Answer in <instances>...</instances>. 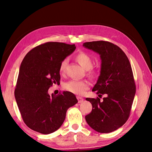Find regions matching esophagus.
Wrapping results in <instances>:
<instances>
[{"label": "esophagus", "instance_id": "esophagus-1", "mask_svg": "<svg viewBox=\"0 0 152 152\" xmlns=\"http://www.w3.org/2000/svg\"><path fill=\"white\" fill-rule=\"evenodd\" d=\"M77 99H78V102L79 103L83 102V101H84V99L82 97H80V96H77Z\"/></svg>", "mask_w": 152, "mask_h": 152}]
</instances>
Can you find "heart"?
<instances>
[{
  "instance_id": "heart-1",
  "label": "heart",
  "mask_w": 152,
  "mask_h": 152,
  "mask_svg": "<svg viewBox=\"0 0 152 152\" xmlns=\"http://www.w3.org/2000/svg\"><path fill=\"white\" fill-rule=\"evenodd\" d=\"M76 61L79 63L80 66L85 70H89L93 66V61L89 54L84 52H79L76 54L75 57ZM67 64V59H63L60 62L59 66V71L61 73H64L65 72V68ZM90 74L93 75V70H91ZM89 84L86 81L79 80H71L64 85V87L66 90L76 94H84L86 91L89 89Z\"/></svg>"
}]
</instances>
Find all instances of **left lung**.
Instances as JSON below:
<instances>
[{
	"label": "left lung",
	"instance_id": "left-lung-1",
	"mask_svg": "<svg viewBox=\"0 0 152 152\" xmlns=\"http://www.w3.org/2000/svg\"><path fill=\"white\" fill-rule=\"evenodd\" d=\"M83 45L100 55V75L93 91L99 98L105 96L101 102L98 97L86 99L93 106L86 121L96 131L111 132L122 126L129 117L136 93L131 65L126 54L113 43L99 40Z\"/></svg>",
	"mask_w": 152,
	"mask_h": 152
}]
</instances>
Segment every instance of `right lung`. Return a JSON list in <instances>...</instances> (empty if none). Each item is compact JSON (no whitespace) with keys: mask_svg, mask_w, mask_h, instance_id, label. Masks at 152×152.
Returning a JSON list of instances; mask_svg holds the SVG:
<instances>
[{"mask_svg":"<svg viewBox=\"0 0 152 152\" xmlns=\"http://www.w3.org/2000/svg\"><path fill=\"white\" fill-rule=\"evenodd\" d=\"M75 48V44L45 42L30 50L22 61L15 96L23 120L31 129L44 134L56 131L67 110L78 102L69 91L48 94L53 84H59L60 62Z\"/></svg>","mask_w":152,"mask_h":152,"instance_id":"obj_1","label":"right lung"}]
</instances>
